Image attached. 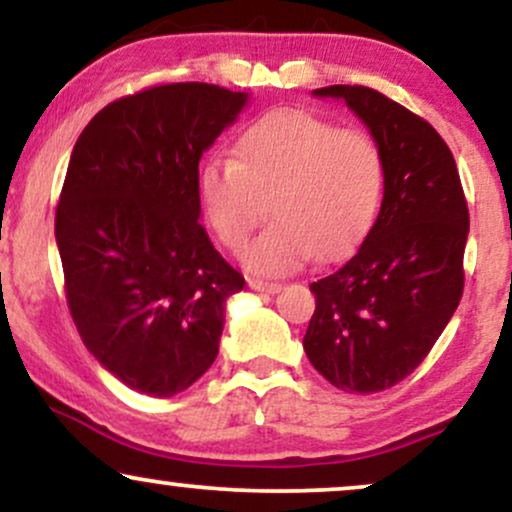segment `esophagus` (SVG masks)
Instances as JSON below:
<instances>
[{
  "label": "esophagus",
  "mask_w": 512,
  "mask_h": 512,
  "mask_svg": "<svg viewBox=\"0 0 512 512\" xmlns=\"http://www.w3.org/2000/svg\"><path fill=\"white\" fill-rule=\"evenodd\" d=\"M248 286L252 291H260V293H279L281 284L279 281H262V279H250Z\"/></svg>",
  "instance_id": "obj_1"
}]
</instances>
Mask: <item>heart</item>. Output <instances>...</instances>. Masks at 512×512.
Masks as SVG:
<instances>
[{
	"mask_svg": "<svg viewBox=\"0 0 512 512\" xmlns=\"http://www.w3.org/2000/svg\"><path fill=\"white\" fill-rule=\"evenodd\" d=\"M385 187L373 137L305 110H272L238 134L233 161H209L199 197L211 231L245 252L269 214L272 226L248 252L250 269L286 274L315 252L342 257L366 236Z\"/></svg>",
	"mask_w": 512,
	"mask_h": 512,
	"instance_id": "1",
	"label": "heart"
}]
</instances>
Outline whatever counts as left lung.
<instances>
[{"instance_id": "obj_1", "label": "left lung", "mask_w": 512, "mask_h": 512, "mask_svg": "<svg viewBox=\"0 0 512 512\" xmlns=\"http://www.w3.org/2000/svg\"><path fill=\"white\" fill-rule=\"evenodd\" d=\"M342 98L385 158L378 219L356 255L310 284L303 349L344 392L402 383L433 349L464 289L469 211L448 144L424 117L368 86L315 88Z\"/></svg>"}]
</instances>
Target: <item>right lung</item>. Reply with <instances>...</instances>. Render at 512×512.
Masks as SVG:
<instances>
[{
	"label": "right lung",
	"instance_id": "right-lung-1",
	"mask_svg": "<svg viewBox=\"0 0 512 512\" xmlns=\"http://www.w3.org/2000/svg\"><path fill=\"white\" fill-rule=\"evenodd\" d=\"M248 93L161 84L88 122L69 158L55 238L81 342L132 390L173 397L219 354L245 279L199 223V158Z\"/></svg>",
	"mask_w": 512,
	"mask_h": 512
}]
</instances>
